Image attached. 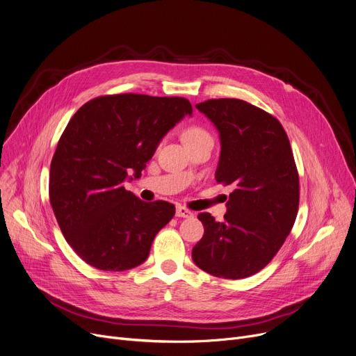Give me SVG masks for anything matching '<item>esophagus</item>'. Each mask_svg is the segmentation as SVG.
Returning a JSON list of instances; mask_svg holds the SVG:
<instances>
[{
	"label": "esophagus",
	"mask_w": 356,
	"mask_h": 356,
	"mask_svg": "<svg viewBox=\"0 0 356 356\" xmlns=\"http://www.w3.org/2000/svg\"><path fill=\"white\" fill-rule=\"evenodd\" d=\"M176 216H177V218H191V216H193V213H192L188 208L177 207V208H176Z\"/></svg>",
	"instance_id": "34e87169"
}]
</instances>
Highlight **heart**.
Wrapping results in <instances>:
<instances>
[{
	"mask_svg": "<svg viewBox=\"0 0 356 356\" xmlns=\"http://www.w3.org/2000/svg\"><path fill=\"white\" fill-rule=\"evenodd\" d=\"M202 138H212V137H211V134L208 133L207 129L202 128V127H197V125L189 127L183 133V140H184L186 144L192 143V141H196V140H202Z\"/></svg>",
	"mask_w": 356,
	"mask_h": 356,
	"instance_id": "heart-1",
	"label": "heart"
}]
</instances>
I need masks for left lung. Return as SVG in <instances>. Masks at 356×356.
I'll return each instance as SVG.
<instances>
[{"instance_id":"left-lung-1","label":"left lung","mask_w":356,"mask_h":356,"mask_svg":"<svg viewBox=\"0 0 356 356\" xmlns=\"http://www.w3.org/2000/svg\"><path fill=\"white\" fill-rule=\"evenodd\" d=\"M220 138L215 179L231 184L225 220L197 218L204 234L195 264L215 277L238 280L263 270L284 244L298 211V173L283 125L245 101L222 98L196 105Z\"/></svg>"}]
</instances>
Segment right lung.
Instances as JSON below:
<instances>
[{"mask_svg":"<svg viewBox=\"0 0 356 356\" xmlns=\"http://www.w3.org/2000/svg\"><path fill=\"white\" fill-rule=\"evenodd\" d=\"M192 111L186 98L120 93L90 99L70 118L51 159L49 196L86 264L125 271L147 259L175 204L143 202L122 183L141 176L168 129Z\"/></svg>","mask_w":356,"mask_h":356,"instance_id":"right-lung-1","label":"right lung"}]
</instances>
